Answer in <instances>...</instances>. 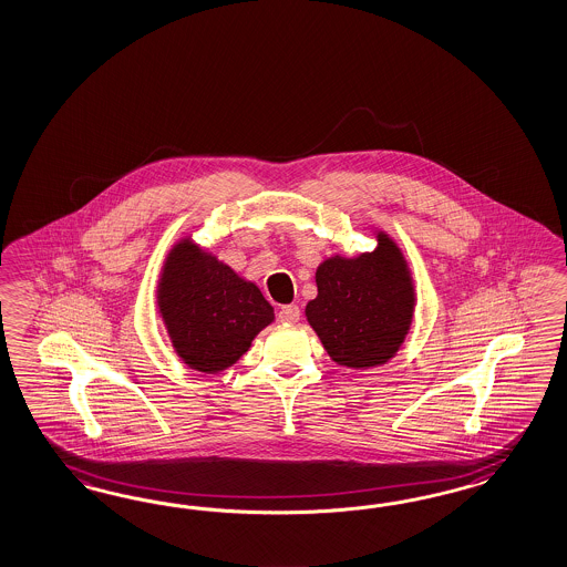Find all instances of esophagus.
<instances>
[{"instance_id": "obj_1", "label": "esophagus", "mask_w": 567, "mask_h": 567, "mask_svg": "<svg viewBox=\"0 0 567 567\" xmlns=\"http://www.w3.org/2000/svg\"><path fill=\"white\" fill-rule=\"evenodd\" d=\"M300 308L296 307V305H286V307L279 308V312H277V317H279V321H284V323H298L300 321Z\"/></svg>"}]
</instances>
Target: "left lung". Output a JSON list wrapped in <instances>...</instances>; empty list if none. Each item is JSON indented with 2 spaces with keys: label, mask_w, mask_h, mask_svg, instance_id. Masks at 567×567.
Here are the masks:
<instances>
[{
  "label": "left lung",
  "mask_w": 567,
  "mask_h": 567,
  "mask_svg": "<svg viewBox=\"0 0 567 567\" xmlns=\"http://www.w3.org/2000/svg\"><path fill=\"white\" fill-rule=\"evenodd\" d=\"M317 288L308 323L338 364L369 369L398 352L412 321L414 288L400 248L385 234L372 252L324 260Z\"/></svg>",
  "instance_id": "1"
}]
</instances>
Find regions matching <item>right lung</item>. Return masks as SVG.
Instances as JSON below:
<instances>
[{
  "instance_id": "1",
  "label": "right lung",
  "mask_w": 567,
  "mask_h": 567,
  "mask_svg": "<svg viewBox=\"0 0 567 567\" xmlns=\"http://www.w3.org/2000/svg\"><path fill=\"white\" fill-rule=\"evenodd\" d=\"M159 310L179 358L200 372L231 367L274 321V307L255 284L188 240L165 260Z\"/></svg>"
}]
</instances>
